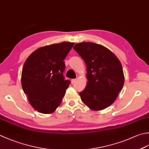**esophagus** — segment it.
I'll return each mask as SVG.
<instances>
[{"instance_id":"esophagus-1","label":"esophagus","mask_w":149,"mask_h":149,"mask_svg":"<svg viewBox=\"0 0 149 149\" xmlns=\"http://www.w3.org/2000/svg\"><path fill=\"white\" fill-rule=\"evenodd\" d=\"M76 81H77V79H73L71 80V82H72V84H74V83H75V82Z\"/></svg>"}]
</instances>
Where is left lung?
Here are the masks:
<instances>
[{"instance_id":"1","label":"left lung","mask_w":149,"mask_h":149,"mask_svg":"<svg viewBox=\"0 0 149 149\" xmlns=\"http://www.w3.org/2000/svg\"><path fill=\"white\" fill-rule=\"evenodd\" d=\"M86 66L85 88L79 92L81 100L95 111L106 109L113 103L123 88L125 77L120 61L104 46L90 42L73 47Z\"/></svg>"}]
</instances>
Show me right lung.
<instances>
[{"label": "right lung", "mask_w": 149, "mask_h": 149, "mask_svg": "<svg viewBox=\"0 0 149 149\" xmlns=\"http://www.w3.org/2000/svg\"><path fill=\"white\" fill-rule=\"evenodd\" d=\"M74 42L42 46L30 55L22 67L21 84L32 107L42 113L60 105L70 81L63 77L65 57Z\"/></svg>", "instance_id": "1"}]
</instances>
